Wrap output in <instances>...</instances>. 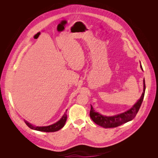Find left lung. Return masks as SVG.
I'll list each match as a JSON object with an SVG mask.
<instances>
[{
	"mask_svg": "<svg viewBox=\"0 0 158 158\" xmlns=\"http://www.w3.org/2000/svg\"><path fill=\"white\" fill-rule=\"evenodd\" d=\"M141 69H142V65H140ZM145 92V79H143V91L142 96L137 101V102L132 106L131 109L123 113L113 116V117H106L103 116L98 113L95 111L92 106H91V110L89 112L90 118L97 125L100 126L104 128H113L118 127L122 124L125 123L133 119L138 112L139 107L142 105L143 100V97Z\"/></svg>",
	"mask_w": 158,
	"mask_h": 158,
	"instance_id": "8db88e82",
	"label": "left lung"
}]
</instances>
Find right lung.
<instances>
[{"label":"right lung","instance_id":"right-lung-1","mask_svg":"<svg viewBox=\"0 0 158 158\" xmlns=\"http://www.w3.org/2000/svg\"><path fill=\"white\" fill-rule=\"evenodd\" d=\"M66 111H67V110H66L65 113L63 115V117H61V118L59 121H57L56 123L52 124V125L48 126H44V127L35 126H32V124H31L28 122H27L26 120H24V121H25V123H26V125L29 128H31V129L38 131H42V132H55V131H59L62 127H63V126H64L65 122L66 121V118H67Z\"/></svg>","mask_w":158,"mask_h":158}]
</instances>
